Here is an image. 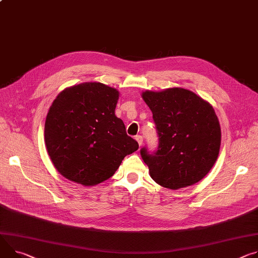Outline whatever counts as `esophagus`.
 Here are the masks:
<instances>
[{"mask_svg": "<svg viewBox=\"0 0 258 258\" xmlns=\"http://www.w3.org/2000/svg\"><path fill=\"white\" fill-rule=\"evenodd\" d=\"M136 140H137L139 146H142V144H143V137L142 136H137Z\"/></svg>", "mask_w": 258, "mask_h": 258, "instance_id": "obj_1", "label": "esophagus"}]
</instances>
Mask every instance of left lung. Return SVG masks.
Segmentation results:
<instances>
[{
	"label": "left lung",
	"instance_id": "obj_1",
	"mask_svg": "<svg viewBox=\"0 0 258 258\" xmlns=\"http://www.w3.org/2000/svg\"><path fill=\"white\" fill-rule=\"evenodd\" d=\"M159 137L157 151L141 149L150 177L162 187L179 189L201 181L219 154L221 128L213 106L191 90L172 87L145 90Z\"/></svg>",
	"mask_w": 258,
	"mask_h": 258
}]
</instances>
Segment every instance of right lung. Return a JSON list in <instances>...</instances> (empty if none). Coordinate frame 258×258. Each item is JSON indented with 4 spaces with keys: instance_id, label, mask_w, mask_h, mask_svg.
Returning <instances> with one entry per match:
<instances>
[{
    "instance_id": "right-lung-1",
    "label": "right lung",
    "mask_w": 258,
    "mask_h": 258,
    "mask_svg": "<svg viewBox=\"0 0 258 258\" xmlns=\"http://www.w3.org/2000/svg\"><path fill=\"white\" fill-rule=\"evenodd\" d=\"M119 91L84 82L60 91L46 116L44 139L58 173L70 181L95 186L112 177L122 159L139 148L115 115Z\"/></svg>"
}]
</instances>
